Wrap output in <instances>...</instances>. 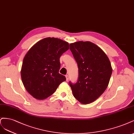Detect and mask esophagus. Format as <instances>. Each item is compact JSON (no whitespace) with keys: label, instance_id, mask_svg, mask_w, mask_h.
I'll return each instance as SVG.
<instances>
[{"label":"esophagus","instance_id":"obj_1","mask_svg":"<svg viewBox=\"0 0 134 134\" xmlns=\"http://www.w3.org/2000/svg\"><path fill=\"white\" fill-rule=\"evenodd\" d=\"M66 81H68L69 80V76L68 75H66Z\"/></svg>","mask_w":134,"mask_h":134}]
</instances>
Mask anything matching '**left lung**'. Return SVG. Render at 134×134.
<instances>
[{
  "instance_id": "obj_1",
  "label": "left lung",
  "mask_w": 134,
  "mask_h": 134,
  "mask_svg": "<svg viewBox=\"0 0 134 134\" xmlns=\"http://www.w3.org/2000/svg\"><path fill=\"white\" fill-rule=\"evenodd\" d=\"M70 47L79 73L76 84L70 82L73 94L82 104L92 103L109 85L113 72L109 58L100 47L89 41L76 42Z\"/></svg>"
}]
</instances>
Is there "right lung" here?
Returning a JSON list of instances; mask_svg holds the SVG:
<instances>
[{
  "label": "right lung",
  "mask_w": 134,
  "mask_h": 134,
  "mask_svg": "<svg viewBox=\"0 0 134 134\" xmlns=\"http://www.w3.org/2000/svg\"><path fill=\"white\" fill-rule=\"evenodd\" d=\"M69 49L68 43L47 37L39 41L23 58L20 75L25 88L37 100L52 95L66 77L59 74V58Z\"/></svg>",
  "instance_id": "1"
}]
</instances>
